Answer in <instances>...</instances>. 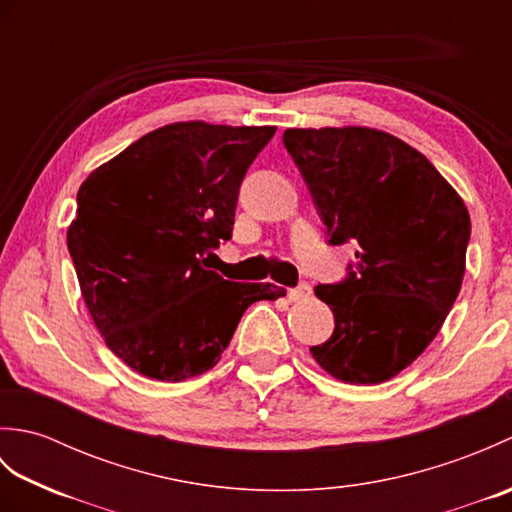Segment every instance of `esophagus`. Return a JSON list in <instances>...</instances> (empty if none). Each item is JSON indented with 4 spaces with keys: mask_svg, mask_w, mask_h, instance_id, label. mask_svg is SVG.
<instances>
[{
    "mask_svg": "<svg viewBox=\"0 0 512 512\" xmlns=\"http://www.w3.org/2000/svg\"><path fill=\"white\" fill-rule=\"evenodd\" d=\"M310 295H312V288L308 284H299L297 288H290L288 290V299L290 301H303V299H308Z\"/></svg>",
    "mask_w": 512,
    "mask_h": 512,
    "instance_id": "obj_1",
    "label": "esophagus"
}]
</instances>
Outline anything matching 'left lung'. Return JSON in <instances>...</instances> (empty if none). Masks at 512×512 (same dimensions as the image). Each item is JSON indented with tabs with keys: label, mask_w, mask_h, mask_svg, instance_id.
I'll return each instance as SVG.
<instances>
[{
	"label": "left lung",
	"mask_w": 512,
	"mask_h": 512,
	"mask_svg": "<svg viewBox=\"0 0 512 512\" xmlns=\"http://www.w3.org/2000/svg\"><path fill=\"white\" fill-rule=\"evenodd\" d=\"M284 145L328 244H356L347 277L314 288L334 332L310 352L343 383H383L436 339L458 299L469 211L418 149L378 129H286Z\"/></svg>",
	"instance_id": "left-lung-1"
}]
</instances>
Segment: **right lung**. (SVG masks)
I'll return each instance as SVG.
<instances>
[{
    "label": "right lung",
    "instance_id": "add662e5",
    "mask_svg": "<svg viewBox=\"0 0 512 512\" xmlns=\"http://www.w3.org/2000/svg\"><path fill=\"white\" fill-rule=\"evenodd\" d=\"M275 129L165 125L81 184L68 250L94 325L134 372L167 383L209 372L250 303L286 295L209 270Z\"/></svg>",
    "mask_w": 512,
    "mask_h": 512
}]
</instances>
